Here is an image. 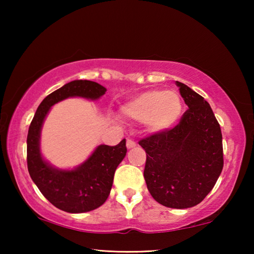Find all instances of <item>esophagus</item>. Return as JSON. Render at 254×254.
Instances as JSON below:
<instances>
[{
	"label": "esophagus",
	"mask_w": 254,
	"mask_h": 254,
	"mask_svg": "<svg viewBox=\"0 0 254 254\" xmlns=\"http://www.w3.org/2000/svg\"><path fill=\"white\" fill-rule=\"evenodd\" d=\"M135 146H136V143L134 142L133 139H127V148H133Z\"/></svg>",
	"instance_id": "obj_1"
}]
</instances>
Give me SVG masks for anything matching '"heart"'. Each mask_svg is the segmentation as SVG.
I'll return each mask as SVG.
<instances>
[{
    "mask_svg": "<svg viewBox=\"0 0 254 254\" xmlns=\"http://www.w3.org/2000/svg\"><path fill=\"white\" fill-rule=\"evenodd\" d=\"M123 113L134 121H145L150 132H163L180 118L182 100L174 90H148L127 102Z\"/></svg>",
    "mask_w": 254,
    "mask_h": 254,
    "instance_id": "obj_1",
    "label": "heart"
}]
</instances>
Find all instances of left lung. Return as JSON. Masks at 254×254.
I'll return each mask as SVG.
<instances>
[{
  "label": "left lung",
  "mask_w": 254,
  "mask_h": 254,
  "mask_svg": "<svg viewBox=\"0 0 254 254\" xmlns=\"http://www.w3.org/2000/svg\"><path fill=\"white\" fill-rule=\"evenodd\" d=\"M177 85L189 107L179 123L138 144L146 152L150 195L164 206L188 208L203 201L223 170V136L208 102L186 84Z\"/></svg>",
  "instance_id": "left-lung-1"
}]
</instances>
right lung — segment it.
I'll return each mask as SVG.
<instances>
[{
  "label": "right lung",
  "mask_w": 254,
  "mask_h": 254,
  "mask_svg": "<svg viewBox=\"0 0 254 254\" xmlns=\"http://www.w3.org/2000/svg\"><path fill=\"white\" fill-rule=\"evenodd\" d=\"M104 86L91 80H73L42 100L27 135V167L32 181L48 201L67 213H85L101 206L110 194L113 176L126 157V139L116 146L100 145L74 170H58L42 159L39 138L42 122L51 106L68 97L97 99L106 94Z\"/></svg>",
  "instance_id": "add662e5"
}]
</instances>
